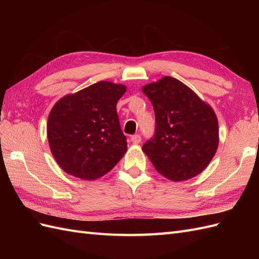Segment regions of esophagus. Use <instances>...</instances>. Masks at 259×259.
I'll return each mask as SVG.
<instances>
[{"mask_svg": "<svg viewBox=\"0 0 259 259\" xmlns=\"http://www.w3.org/2000/svg\"><path fill=\"white\" fill-rule=\"evenodd\" d=\"M131 140H132V143L133 144H135V145H137V144H139L140 142H142V137H140V135H134V136H132L131 137Z\"/></svg>", "mask_w": 259, "mask_h": 259, "instance_id": "34e87169", "label": "esophagus"}]
</instances>
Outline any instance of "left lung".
Listing matches in <instances>:
<instances>
[{"mask_svg": "<svg viewBox=\"0 0 259 259\" xmlns=\"http://www.w3.org/2000/svg\"><path fill=\"white\" fill-rule=\"evenodd\" d=\"M155 115V133L143 151L161 175L173 182L190 179L204 170L217 151V116L191 89L163 76L142 89Z\"/></svg>", "mask_w": 259, "mask_h": 259, "instance_id": "8db88e82", "label": "left lung"}]
</instances>
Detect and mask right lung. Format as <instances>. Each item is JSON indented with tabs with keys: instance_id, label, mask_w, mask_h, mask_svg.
<instances>
[{
	"instance_id": "right-lung-1",
	"label": "right lung",
	"mask_w": 259,
	"mask_h": 259,
	"mask_svg": "<svg viewBox=\"0 0 259 259\" xmlns=\"http://www.w3.org/2000/svg\"><path fill=\"white\" fill-rule=\"evenodd\" d=\"M126 86L100 81L60 98L50 112L52 154L67 174L95 180L109 173L127 150L116 103Z\"/></svg>"
}]
</instances>
